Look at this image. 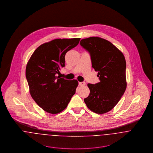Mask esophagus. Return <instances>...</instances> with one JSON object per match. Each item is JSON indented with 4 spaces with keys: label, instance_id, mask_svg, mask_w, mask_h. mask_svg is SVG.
<instances>
[{
    "label": "esophagus",
    "instance_id": "obj_1",
    "mask_svg": "<svg viewBox=\"0 0 153 153\" xmlns=\"http://www.w3.org/2000/svg\"><path fill=\"white\" fill-rule=\"evenodd\" d=\"M85 82H79V86H81V87H83V86H84V85H85Z\"/></svg>",
    "mask_w": 153,
    "mask_h": 153
}]
</instances>
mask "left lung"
Masks as SVG:
<instances>
[{
  "label": "left lung",
  "instance_id": "1",
  "mask_svg": "<svg viewBox=\"0 0 153 153\" xmlns=\"http://www.w3.org/2000/svg\"><path fill=\"white\" fill-rule=\"evenodd\" d=\"M80 45L89 53L92 66L100 81L88 84L90 93L84 102L92 111L106 113L117 104L126 89L125 57L113 44L99 37L82 39Z\"/></svg>",
  "mask_w": 153,
  "mask_h": 153
}]
</instances>
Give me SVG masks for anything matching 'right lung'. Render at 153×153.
Listing matches in <instances>:
<instances>
[{"mask_svg": "<svg viewBox=\"0 0 153 153\" xmlns=\"http://www.w3.org/2000/svg\"><path fill=\"white\" fill-rule=\"evenodd\" d=\"M80 38L56 39L40 45L26 68V78L31 97L45 111L58 114L65 109L75 94L78 82L57 74L65 66L66 53L75 47Z\"/></svg>", "mask_w": 153, "mask_h": 153, "instance_id": "obj_1", "label": "right lung"}]
</instances>
